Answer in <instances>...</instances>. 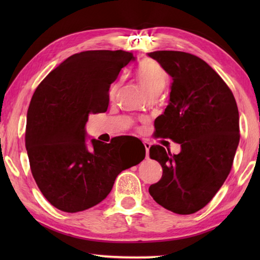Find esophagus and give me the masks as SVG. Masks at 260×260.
I'll list each match as a JSON object with an SVG mask.
<instances>
[{"label":"esophagus","mask_w":260,"mask_h":260,"mask_svg":"<svg viewBox=\"0 0 260 260\" xmlns=\"http://www.w3.org/2000/svg\"><path fill=\"white\" fill-rule=\"evenodd\" d=\"M143 144H144V146H145V151H146V158L148 157V152H150V147H151V144L148 142H144L143 143Z\"/></svg>","instance_id":"obj_1"}]
</instances>
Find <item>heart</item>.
I'll list each match as a JSON object with an SVG mask.
<instances>
[{"label": "heart", "mask_w": 260, "mask_h": 260, "mask_svg": "<svg viewBox=\"0 0 260 260\" xmlns=\"http://www.w3.org/2000/svg\"><path fill=\"white\" fill-rule=\"evenodd\" d=\"M136 77L142 89L146 93L153 90H163L168 80V75L162 66L150 59L140 63L136 71ZM114 92L115 87L110 89V96H113Z\"/></svg>", "instance_id": "obj_1"}]
</instances>
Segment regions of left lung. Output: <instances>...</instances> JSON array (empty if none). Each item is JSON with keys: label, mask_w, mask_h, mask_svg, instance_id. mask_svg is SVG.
Segmentation results:
<instances>
[{"label": "left lung", "mask_w": 260, "mask_h": 260, "mask_svg": "<svg viewBox=\"0 0 260 260\" xmlns=\"http://www.w3.org/2000/svg\"><path fill=\"white\" fill-rule=\"evenodd\" d=\"M148 57L172 77L170 101L156 118L157 137L181 144L179 154L153 145L150 157L163 169L148 192L159 206L178 214L206 207L222 186L239 144V113L227 84L197 56L154 51Z\"/></svg>", "instance_id": "left-lung-1"}]
</instances>
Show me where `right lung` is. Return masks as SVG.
Instances as JSON below:
<instances>
[{"label": "right lung", "mask_w": 260, "mask_h": 260, "mask_svg": "<svg viewBox=\"0 0 260 260\" xmlns=\"http://www.w3.org/2000/svg\"><path fill=\"white\" fill-rule=\"evenodd\" d=\"M134 59L123 50L73 54L33 93L25 131L31 172L42 194L61 211H84L102 202L121 171L145 157V151L127 157L121 136L108 144L92 139L90 150L86 143L88 116L106 112L110 84Z\"/></svg>", "instance_id": "1"}]
</instances>
